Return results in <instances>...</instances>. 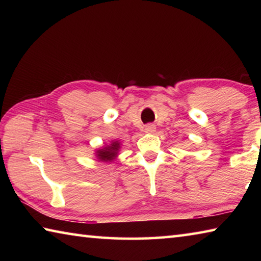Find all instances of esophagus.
Masks as SVG:
<instances>
[{
  "label": "esophagus",
  "mask_w": 261,
  "mask_h": 261,
  "mask_svg": "<svg viewBox=\"0 0 261 261\" xmlns=\"http://www.w3.org/2000/svg\"><path fill=\"white\" fill-rule=\"evenodd\" d=\"M155 130H156V126L154 124H147L144 129V131L146 132V134H153V132H155Z\"/></svg>",
  "instance_id": "1"
}]
</instances>
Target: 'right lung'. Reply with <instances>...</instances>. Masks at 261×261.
Returning <instances> with one entry per match:
<instances>
[{
    "instance_id": "add662e5",
    "label": "right lung",
    "mask_w": 261,
    "mask_h": 261,
    "mask_svg": "<svg viewBox=\"0 0 261 261\" xmlns=\"http://www.w3.org/2000/svg\"><path fill=\"white\" fill-rule=\"evenodd\" d=\"M121 141L112 140L109 144H106L103 146L95 149L94 155L101 162H114L118 156V153L121 151Z\"/></svg>"
}]
</instances>
